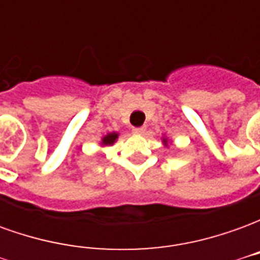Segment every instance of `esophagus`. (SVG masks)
<instances>
[{"mask_svg":"<svg viewBox=\"0 0 260 260\" xmlns=\"http://www.w3.org/2000/svg\"><path fill=\"white\" fill-rule=\"evenodd\" d=\"M145 131H146V126H138V128H132V132H134L135 135H143V134H145Z\"/></svg>","mask_w":260,"mask_h":260,"instance_id":"1","label":"esophagus"}]
</instances>
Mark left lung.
Wrapping results in <instances>:
<instances>
[{
	"label": "left lung",
	"instance_id": "left-lung-1",
	"mask_svg": "<svg viewBox=\"0 0 260 260\" xmlns=\"http://www.w3.org/2000/svg\"><path fill=\"white\" fill-rule=\"evenodd\" d=\"M163 143H164V145H166V146H167V139H166V138H164V139H163Z\"/></svg>",
	"mask_w": 260,
	"mask_h": 260
}]
</instances>
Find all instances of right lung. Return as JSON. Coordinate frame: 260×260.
I'll list each match as a JSON object with an SVG mask.
<instances>
[{
    "mask_svg": "<svg viewBox=\"0 0 260 260\" xmlns=\"http://www.w3.org/2000/svg\"><path fill=\"white\" fill-rule=\"evenodd\" d=\"M117 138H118V134L117 132H110V134H107V135L104 136L102 139V145H104V146H110V145H114V142L117 141Z\"/></svg>",
    "mask_w": 260,
    "mask_h": 260,
    "instance_id": "1",
    "label": "right lung"
}]
</instances>
